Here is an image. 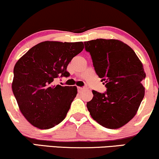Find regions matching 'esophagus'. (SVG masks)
Wrapping results in <instances>:
<instances>
[{
  "mask_svg": "<svg viewBox=\"0 0 159 159\" xmlns=\"http://www.w3.org/2000/svg\"><path fill=\"white\" fill-rule=\"evenodd\" d=\"M86 89V86H84V87H80V86H79V87H78V92H81Z\"/></svg>",
  "mask_w": 159,
  "mask_h": 159,
  "instance_id": "34e87169",
  "label": "esophagus"
}]
</instances>
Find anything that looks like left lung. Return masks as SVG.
<instances>
[{"instance_id": "8db88e82", "label": "left lung", "mask_w": 159, "mask_h": 159, "mask_svg": "<svg viewBox=\"0 0 159 159\" xmlns=\"http://www.w3.org/2000/svg\"><path fill=\"white\" fill-rule=\"evenodd\" d=\"M96 73L107 92L92 91L86 103L92 119L100 125L117 129L137 113L144 96L143 65L130 46L118 39H97L84 42Z\"/></svg>"}]
</instances>
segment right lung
Instances as JSON below:
<instances>
[{
    "label": "right lung",
    "instance_id": "1",
    "mask_svg": "<svg viewBox=\"0 0 159 159\" xmlns=\"http://www.w3.org/2000/svg\"><path fill=\"white\" fill-rule=\"evenodd\" d=\"M84 48L82 42H42L15 64L11 88L20 111L32 125L49 129L66 117L77 87L54 81L59 76H69L68 64Z\"/></svg>",
    "mask_w": 159,
    "mask_h": 159
}]
</instances>
